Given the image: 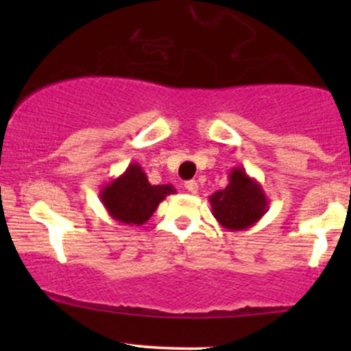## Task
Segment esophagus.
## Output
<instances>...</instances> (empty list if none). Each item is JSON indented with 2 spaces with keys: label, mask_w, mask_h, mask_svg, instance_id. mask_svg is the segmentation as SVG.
Masks as SVG:
<instances>
[{
  "label": "esophagus",
  "mask_w": 351,
  "mask_h": 351,
  "mask_svg": "<svg viewBox=\"0 0 351 351\" xmlns=\"http://www.w3.org/2000/svg\"><path fill=\"white\" fill-rule=\"evenodd\" d=\"M184 188H186L189 193H193V195H195V193H198V183H196L195 180L186 181V183H184Z\"/></svg>",
  "instance_id": "1"
}]
</instances>
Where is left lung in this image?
I'll list each match as a JSON object with an SVG mask.
<instances>
[{
    "instance_id": "obj_1",
    "label": "left lung",
    "mask_w": 351,
    "mask_h": 351,
    "mask_svg": "<svg viewBox=\"0 0 351 351\" xmlns=\"http://www.w3.org/2000/svg\"><path fill=\"white\" fill-rule=\"evenodd\" d=\"M228 186L209 196L213 216L229 231H244L267 213L269 199L256 178L243 167H234L228 176Z\"/></svg>"
}]
</instances>
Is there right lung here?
Returning a JSON list of instances; mask_svg holds the SVG:
<instances>
[{
	"mask_svg": "<svg viewBox=\"0 0 351 351\" xmlns=\"http://www.w3.org/2000/svg\"><path fill=\"white\" fill-rule=\"evenodd\" d=\"M173 184H152L138 163H130L122 175L104 184L99 196L112 219L128 226H142L153 216L168 195H175Z\"/></svg>",
	"mask_w": 351,
	"mask_h": 351,
	"instance_id": "1",
	"label": "right lung"
}]
</instances>
